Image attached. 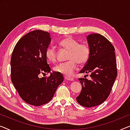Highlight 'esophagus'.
I'll use <instances>...</instances> for the list:
<instances>
[{"instance_id":"34e87169","label":"esophagus","mask_w":130,"mask_h":130,"mask_svg":"<svg viewBox=\"0 0 130 130\" xmlns=\"http://www.w3.org/2000/svg\"><path fill=\"white\" fill-rule=\"evenodd\" d=\"M65 79L67 80H70V81H73V77H68V76H65Z\"/></svg>"}]
</instances>
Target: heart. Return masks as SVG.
Listing matches in <instances>:
<instances>
[{
	"mask_svg": "<svg viewBox=\"0 0 130 130\" xmlns=\"http://www.w3.org/2000/svg\"><path fill=\"white\" fill-rule=\"evenodd\" d=\"M59 45L69 51L67 55L68 61L57 65L54 70L66 76H71L76 70L77 63L83 65L88 61L90 48L87 44L79 43L78 41L71 37L63 38L59 42ZM45 57L49 61L55 62L57 59V51L53 46H48L45 51Z\"/></svg>",
	"mask_w": 130,
	"mask_h": 130,
	"instance_id": "1",
	"label": "heart"
}]
</instances>
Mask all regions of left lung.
Wrapping results in <instances>:
<instances>
[{
    "instance_id": "left-lung-1",
    "label": "left lung",
    "mask_w": 130,
    "mask_h": 130,
    "mask_svg": "<svg viewBox=\"0 0 130 130\" xmlns=\"http://www.w3.org/2000/svg\"><path fill=\"white\" fill-rule=\"evenodd\" d=\"M90 56L79 73H90V80L79 78L82 90L76 98L77 103L86 107L99 105L110 95L117 77V69L115 48L100 34L87 37Z\"/></svg>"
}]
</instances>
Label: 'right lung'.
<instances>
[{
    "mask_svg": "<svg viewBox=\"0 0 130 130\" xmlns=\"http://www.w3.org/2000/svg\"><path fill=\"white\" fill-rule=\"evenodd\" d=\"M51 42L49 32L34 30L20 38L11 57V80L24 102L40 106L51 101L63 77L53 72L48 77L40 78L42 73H49L45 51Z\"/></svg>",
    "mask_w": 130,
    "mask_h": 130,
    "instance_id": "add662e5",
    "label": "right lung"
}]
</instances>
